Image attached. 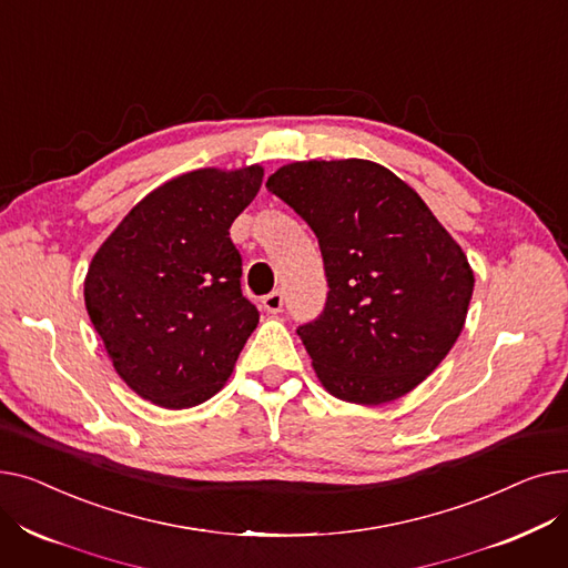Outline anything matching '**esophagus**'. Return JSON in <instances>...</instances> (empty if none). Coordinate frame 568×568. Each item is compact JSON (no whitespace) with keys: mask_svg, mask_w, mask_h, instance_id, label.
<instances>
[{"mask_svg":"<svg viewBox=\"0 0 568 568\" xmlns=\"http://www.w3.org/2000/svg\"><path fill=\"white\" fill-rule=\"evenodd\" d=\"M262 306H264V311H268V313H281V308H283V292L281 290H274L272 294H266L264 300H262Z\"/></svg>","mask_w":568,"mask_h":568,"instance_id":"obj_1","label":"esophagus"}]
</instances>
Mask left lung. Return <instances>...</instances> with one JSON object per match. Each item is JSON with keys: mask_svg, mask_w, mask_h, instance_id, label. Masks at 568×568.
<instances>
[{"mask_svg": "<svg viewBox=\"0 0 568 568\" xmlns=\"http://www.w3.org/2000/svg\"><path fill=\"white\" fill-rule=\"evenodd\" d=\"M315 232L326 306L296 329L332 396L392 403L458 341L474 272L456 239L400 176L364 159L294 161L266 179Z\"/></svg>", "mask_w": 568, "mask_h": 568, "instance_id": "obj_1", "label": "left lung"}]
</instances>
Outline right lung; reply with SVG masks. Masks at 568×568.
Listing matches in <instances>:
<instances>
[{"label":"right lung","mask_w":568,"mask_h":568,"mask_svg":"<svg viewBox=\"0 0 568 568\" xmlns=\"http://www.w3.org/2000/svg\"><path fill=\"white\" fill-rule=\"evenodd\" d=\"M264 168H200L146 193L94 253L84 306L131 389L165 409L219 394L260 322L230 225Z\"/></svg>","instance_id":"obj_1"}]
</instances>
